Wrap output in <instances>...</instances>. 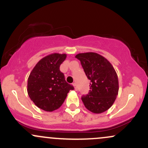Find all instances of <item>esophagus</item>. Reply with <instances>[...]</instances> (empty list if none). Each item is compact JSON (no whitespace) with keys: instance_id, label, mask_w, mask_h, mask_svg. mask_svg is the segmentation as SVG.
I'll return each mask as SVG.
<instances>
[{"instance_id":"esophagus-1","label":"esophagus","mask_w":148,"mask_h":148,"mask_svg":"<svg viewBox=\"0 0 148 148\" xmlns=\"http://www.w3.org/2000/svg\"><path fill=\"white\" fill-rule=\"evenodd\" d=\"M73 86H74V89H75L76 90H77L78 88H77V86H76V83H74V84H73Z\"/></svg>"}]
</instances>
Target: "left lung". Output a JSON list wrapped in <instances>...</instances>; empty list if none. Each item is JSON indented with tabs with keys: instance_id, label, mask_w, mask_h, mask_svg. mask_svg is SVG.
<instances>
[{
	"instance_id": "8db88e82",
	"label": "left lung",
	"mask_w": 148,
	"mask_h": 148,
	"mask_svg": "<svg viewBox=\"0 0 148 148\" xmlns=\"http://www.w3.org/2000/svg\"><path fill=\"white\" fill-rule=\"evenodd\" d=\"M75 57L90 80L89 92L81 97L84 106L94 113L107 111L118 94V78L114 68L109 61L97 53H79Z\"/></svg>"
}]
</instances>
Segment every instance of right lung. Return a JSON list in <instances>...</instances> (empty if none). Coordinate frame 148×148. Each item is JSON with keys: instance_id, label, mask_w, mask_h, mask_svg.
Instances as JSON below:
<instances>
[{"instance_id": "1", "label": "right lung", "mask_w": 148, "mask_h": 148, "mask_svg": "<svg viewBox=\"0 0 148 148\" xmlns=\"http://www.w3.org/2000/svg\"><path fill=\"white\" fill-rule=\"evenodd\" d=\"M66 57V54H50L39 61L30 72L28 94L34 103L44 111L51 112L60 108L67 93L74 90L60 70Z\"/></svg>"}]
</instances>
